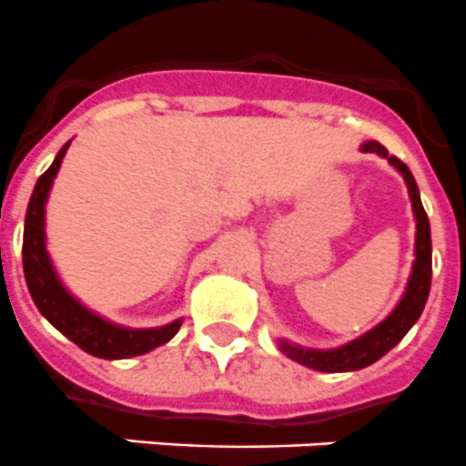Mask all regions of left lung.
Wrapping results in <instances>:
<instances>
[{
  "instance_id": "obj_1",
  "label": "left lung",
  "mask_w": 466,
  "mask_h": 466,
  "mask_svg": "<svg viewBox=\"0 0 466 466\" xmlns=\"http://www.w3.org/2000/svg\"><path fill=\"white\" fill-rule=\"evenodd\" d=\"M362 152L380 155L402 173L407 190H410V199H412L414 218H417V245H414L417 259H414L412 276H410L407 290L398 302V307L390 311V317L386 321H380L376 329L364 333L362 338H357L352 343L336 350H305L280 340L279 348L283 355H288L295 362L305 364V367L317 369V371H330V374L364 369L369 364H374L376 360H380L388 350H393L405 338L407 330L417 324V319L424 311L426 299H429V290H431V226H429L424 205L419 199L417 180L398 157L388 155V149L380 142H367V145H362Z\"/></svg>"
}]
</instances>
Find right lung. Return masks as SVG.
<instances>
[{
	"instance_id": "right-lung-1",
	"label": "right lung",
	"mask_w": 466,
	"mask_h": 466,
	"mask_svg": "<svg viewBox=\"0 0 466 466\" xmlns=\"http://www.w3.org/2000/svg\"><path fill=\"white\" fill-rule=\"evenodd\" d=\"M71 142L59 149L52 167L42 173L35 190L30 195L28 211H25V228H23V274L28 283L30 298L42 311L54 329H59L68 340L86 350L87 355L102 357V360H126V357L145 355L149 350L168 343L180 329V319L161 329H123L109 324L95 311L86 309L78 299L61 286L59 276L49 261L45 248V202H47L49 187L61 167V159L66 155Z\"/></svg>"
}]
</instances>
